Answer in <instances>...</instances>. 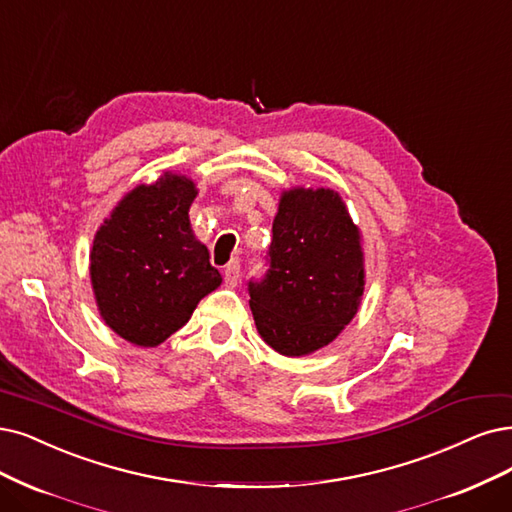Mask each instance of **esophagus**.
<instances>
[{"label": "esophagus", "instance_id": "obj_1", "mask_svg": "<svg viewBox=\"0 0 512 512\" xmlns=\"http://www.w3.org/2000/svg\"><path fill=\"white\" fill-rule=\"evenodd\" d=\"M223 276H225L227 285H236L238 278H240V263H238V259H232L230 263H227L225 270H223Z\"/></svg>", "mask_w": 512, "mask_h": 512}]
</instances>
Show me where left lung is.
Instances as JSON below:
<instances>
[{
	"label": "left lung",
	"instance_id": "8db88e82",
	"mask_svg": "<svg viewBox=\"0 0 512 512\" xmlns=\"http://www.w3.org/2000/svg\"><path fill=\"white\" fill-rule=\"evenodd\" d=\"M270 270L249 282L259 335L285 356L331 344L361 306L365 257L361 230L337 192H282L272 223Z\"/></svg>",
	"mask_w": 512,
	"mask_h": 512
}]
</instances>
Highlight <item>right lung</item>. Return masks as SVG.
<instances>
[{
	"mask_svg": "<svg viewBox=\"0 0 512 512\" xmlns=\"http://www.w3.org/2000/svg\"><path fill=\"white\" fill-rule=\"evenodd\" d=\"M196 196L192 179L164 173L156 183L130 189L94 236V299L105 325L130 344H162L221 285L189 223Z\"/></svg>",
	"mask_w": 512,
	"mask_h": 512,
	"instance_id": "right-lung-1",
	"label": "right lung"
}]
</instances>
